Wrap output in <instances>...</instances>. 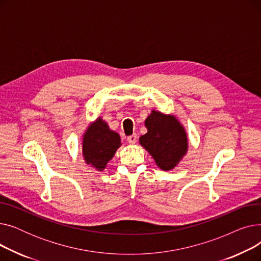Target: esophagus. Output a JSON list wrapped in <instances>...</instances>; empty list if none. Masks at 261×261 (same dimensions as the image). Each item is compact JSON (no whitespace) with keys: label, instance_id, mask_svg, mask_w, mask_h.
<instances>
[{"label":"esophagus","instance_id":"1","mask_svg":"<svg viewBox=\"0 0 261 261\" xmlns=\"http://www.w3.org/2000/svg\"><path fill=\"white\" fill-rule=\"evenodd\" d=\"M127 141H128V143H129V144H131V145L135 144V143H136V141H138V135H136V134H132V135L128 136Z\"/></svg>","mask_w":261,"mask_h":261}]
</instances>
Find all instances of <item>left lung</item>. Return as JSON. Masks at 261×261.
Returning <instances> with one entry per match:
<instances>
[{"label": "left lung", "mask_w": 261, "mask_h": 261, "mask_svg": "<svg viewBox=\"0 0 261 261\" xmlns=\"http://www.w3.org/2000/svg\"><path fill=\"white\" fill-rule=\"evenodd\" d=\"M148 132L140 138V144L152 155L163 170L174 168L185 155L188 143L185 129L174 116L152 111L145 120Z\"/></svg>", "instance_id": "1"}]
</instances>
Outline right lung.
Segmentation results:
<instances>
[{"instance_id":"right-lung-1","label":"right lung","mask_w":261,"mask_h":261,"mask_svg":"<svg viewBox=\"0 0 261 261\" xmlns=\"http://www.w3.org/2000/svg\"><path fill=\"white\" fill-rule=\"evenodd\" d=\"M120 146L119 135L110 130L100 117L91 123L82 140V153L86 163L97 170H103Z\"/></svg>"}]
</instances>
